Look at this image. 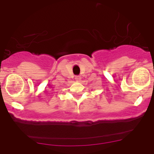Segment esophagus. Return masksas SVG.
Returning <instances> with one entry per match:
<instances>
[{"instance_id":"34e87169","label":"esophagus","mask_w":154,"mask_h":154,"mask_svg":"<svg viewBox=\"0 0 154 154\" xmlns=\"http://www.w3.org/2000/svg\"><path fill=\"white\" fill-rule=\"evenodd\" d=\"M75 80L77 81V82H79L81 80V77L80 76H76L75 77Z\"/></svg>"}]
</instances>
